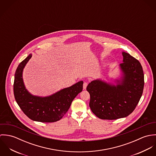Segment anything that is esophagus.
I'll list each match as a JSON object with an SVG mask.
<instances>
[{"label": "esophagus", "instance_id": "1", "mask_svg": "<svg viewBox=\"0 0 156 156\" xmlns=\"http://www.w3.org/2000/svg\"><path fill=\"white\" fill-rule=\"evenodd\" d=\"M87 86H88V83H87V82H84V83H83V89H86Z\"/></svg>", "mask_w": 156, "mask_h": 156}]
</instances>
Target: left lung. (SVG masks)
I'll list each match as a JSON object with an SVG mask.
<instances>
[{
  "instance_id": "left-lung-1",
  "label": "left lung",
  "mask_w": 156,
  "mask_h": 156,
  "mask_svg": "<svg viewBox=\"0 0 156 156\" xmlns=\"http://www.w3.org/2000/svg\"><path fill=\"white\" fill-rule=\"evenodd\" d=\"M123 73L116 86L100 80L92 81L87 87L90 94L89 107L98 118L116 119L129 116L135 109L143 93L144 74L138 60L122 52Z\"/></svg>"
}]
</instances>
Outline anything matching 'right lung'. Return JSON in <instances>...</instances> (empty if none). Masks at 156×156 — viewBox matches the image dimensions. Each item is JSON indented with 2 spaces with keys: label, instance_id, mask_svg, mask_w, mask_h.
Wrapping results in <instances>:
<instances>
[{
  "label": "right lung",
  "instance_id": "1",
  "mask_svg": "<svg viewBox=\"0 0 156 156\" xmlns=\"http://www.w3.org/2000/svg\"><path fill=\"white\" fill-rule=\"evenodd\" d=\"M30 54L17 67L14 82L16 101L23 113L33 121L53 122L60 120L68 111L74 98L83 90V81L45 97L31 95L25 88L22 78L23 69L31 58Z\"/></svg>",
  "mask_w": 156,
  "mask_h": 156
}]
</instances>
